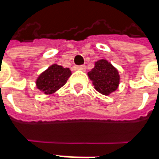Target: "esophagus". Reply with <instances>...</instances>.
Listing matches in <instances>:
<instances>
[{
    "instance_id": "esophagus-1",
    "label": "esophagus",
    "mask_w": 159,
    "mask_h": 159,
    "mask_svg": "<svg viewBox=\"0 0 159 159\" xmlns=\"http://www.w3.org/2000/svg\"><path fill=\"white\" fill-rule=\"evenodd\" d=\"M76 69H78V70H81V71H85L86 67H85L84 65H81V66H77V68H76Z\"/></svg>"
}]
</instances>
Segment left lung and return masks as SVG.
Masks as SVG:
<instances>
[{
    "instance_id": "left-lung-1",
    "label": "left lung",
    "mask_w": 159,
    "mask_h": 159,
    "mask_svg": "<svg viewBox=\"0 0 159 159\" xmlns=\"http://www.w3.org/2000/svg\"><path fill=\"white\" fill-rule=\"evenodd\" d=\"M88 76L95 90L105 96L117 90L120 80L118 69L104 59L95 62L94 68L88 72Z\"/></svg>"
}]
</instances>
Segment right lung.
<instances>
[{"mask_svg":"<svg viewBox=\"0 0 159 159\" xmlns=\"http://www.w3.org/2000/svg\"><path fill=\"white\" fill-rule=\"evenodd\" d=\"M70 75L71 71L69 68L52 64L39 75L36 80V86L44 94L51 95L67 83Z\"/></svg>","mask_w":159,"mask_h":159,"instance_id":"obj_1","label":"right lung"}]
</instances>
